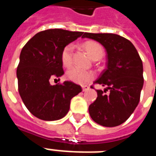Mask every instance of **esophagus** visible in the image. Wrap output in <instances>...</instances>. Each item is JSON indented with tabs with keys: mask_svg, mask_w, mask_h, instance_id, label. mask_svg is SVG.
Segmentation results:
<instances>
[{
	"mask_svg": "<svg viewBox=\"0 0 156 156\" xmlns=\"http://www.w3.org/2000/svg\"><path fill=\"white\" fill-rule=\"evenodd\" d=\"M82 88H83V91H86V90H87L89 89V87L88 86H83Z\"/></svg>",
	"mask_w": 156,
	"mask_h": 156,
	"instance_id": "1",
	"label": "esophagus"
}]
</instances>
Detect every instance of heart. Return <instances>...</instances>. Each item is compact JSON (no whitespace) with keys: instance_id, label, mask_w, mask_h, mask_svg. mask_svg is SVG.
<instances>
[{"instance_id":"obj_1","label":"heart","mask_w":156,"mask_h":156,"mask_svg":"<svg viewBox=\"0 0 156 156\" xmlns=\"http://www.w3.org/2000/svg\"><path fill=\"white\" fill-rule=\"evenodd\" d=\"M83 47L92 59L101 58L104 54L102 46L94 41H87L83 44ZM73 45L69 44L64 48L61 52V59L62 65L66 67H69L72 65V55H73ZM67 78L73 83L83 85L95 78V73L90 70H85L78 67H73L69 69Z\"/></svg>"}]
</instances>
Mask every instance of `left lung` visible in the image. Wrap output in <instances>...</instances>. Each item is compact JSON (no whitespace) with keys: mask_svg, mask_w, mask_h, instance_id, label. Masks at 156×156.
I'll list each match as a JSON object with an SVG mask.
<instances>
[{"mask_svg":"<svg viewBox=\"0 0 156 156\" xmlns=\"http://www.w3.org/2000/svg\"><path fill=\"white\" fill-rule=\"evenodd\" d=\"M83 38L101 44L108 57L107 69L95 81L105 89L96 90L97 99L89 106L90 117L105 127L120 126L139 103L144 83L143 61L133 44L121 35L86 32Z\"/></svg>","mask_w":156,"mask_h":156,"instance_id":"obj_1","label":"left lung"}]
</instances>
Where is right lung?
<instances>
[{
  "label": "right lung",
  "instance_id": "obj_1",
  "mask_svg": "<svg viewBox=\"0 0 156 156\" xmlns=\"http://www.w3.org/2000/svg\"><path fill=\"white\" fill-rule=\"evenodd\" d=\"M82 31L49 29L35 35L23 48L17 69L18 91L30 113L44 121L63 118L71 99L82 91L73 82L51 85L64 74L61 52L83 35Z\"/></svg>",
  "mask_w": 156,
  "mask_h": 156
}]
</instances>
